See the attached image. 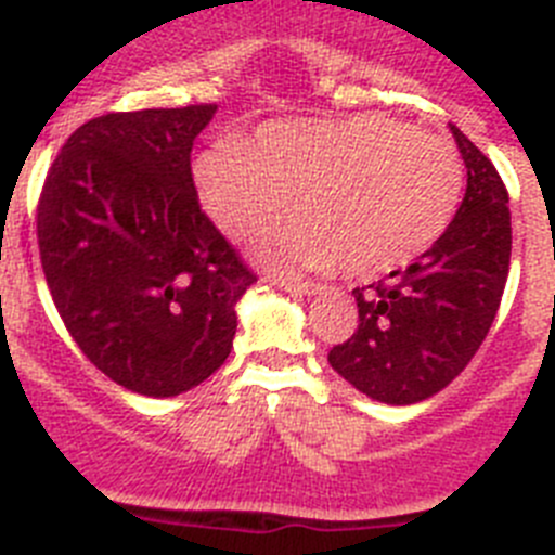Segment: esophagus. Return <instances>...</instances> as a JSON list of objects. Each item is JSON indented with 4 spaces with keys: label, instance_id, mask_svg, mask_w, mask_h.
<instances>
[{
    "label": "esophagus",
    "instance_id": "obj_1",
    "mask_svg": "<svg viewBox=\"0 0 555 555\" xmlns=\"http://www.w3.org/2000/svg\"><path fill=\"white\" fill-rule=\"evenodd\" d=\"M268 282L279 284V287L287 289V293H296V296H312V293H318V289H321V284H314V282H298V279L268 276Z\"/></svg>",
    "mask_w": 555,
    "mask_h": 555
}]
</instances>
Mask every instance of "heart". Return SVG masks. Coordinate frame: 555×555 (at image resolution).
Returning <instances> with one entry per match:
<instances>
[{
    "label": "heart",
    "instance_id": "b5f03b06",
    "mask_svg": "<svg viewBox=\"0 0 555 555\" xmlns=\"http://www.w3.org/2000/svg\"><path fill=\"white\" fill-rule=\"evenodd\" d=\"M209 216L248 237L293 198L298 216L268 229L259 254L279 268L382 276L426 254L464 198L451 141L384 113L279 121L251 143H223L196 166Z\"/></svg>",
    "mask_w": 555,
    "mask_h": 555
}]
</instances>
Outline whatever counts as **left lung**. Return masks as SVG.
Masks as SVG:
<instances>
[{
    "instance_id": "8db88e82",
    "label": "left lung",
    "mask_w": 555,
    "mask_h": 555,
    "mask_svg": "<svg viewBox=\"0 0 555 555\" xmlns=\"http://www.w3.org/2000/svg\"><path fill=\"white\" fill-rule=\"evenodd\" d=\"M467 193L426 254L389 279L353 289L359 321L328 364L373 401L417 403L467 367L501 307L512 257L508 193L492 159L451 127Z\"/></svg>"
}]
</instances>
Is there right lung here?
<instances>
[{"label":"right lung","instance_id":"add662e5","mask_svg":"<svg viewBox=\"0 0 555 555\" xmlns=\"http://www.w3.org/2000/svg\"><path fill=\"white\" fill-rule=\"evenodd\" d=\"M216 104L107 113L63 143L38 198L49 293L107 378L179 396L227 362L237 298L257 282L198 204L196 134Z\"/></svg>","mask_w":555,"mask_h":555}]
</instances>
